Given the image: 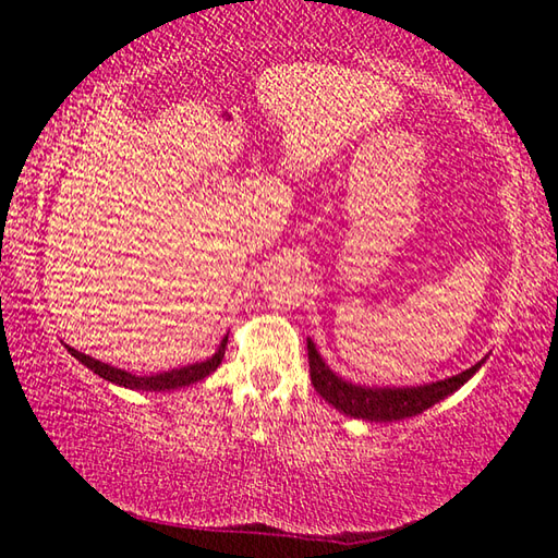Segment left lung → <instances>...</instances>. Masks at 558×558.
I'll return each mask as SVG.
<instances>
[{
	"instance_id": "obj_1",
	"label": "left lung",
	"mask_w": 558,
	"mask_h": 558,
	"mask_svg": "<svg viewBox=\"0 0 558 558\" xmlns=\"http://www.w3.org/2000/svg\"><path fill=\"white\" fill-rule=\"evenodd\" d=\"M307 359H310V379L317 393L323 396L327 403H332L339 413L354 415V418L376 421V423H391L401 418H411L418 415L438 401L448 399L452 391H458L480 366L485 364L477 362L470 369L460 372L450 379L423 384V386H359L352 381H344L342 376H337L329 366L323 362V356L313 344V339H307Z\"/></svg>"
}]
</instances>
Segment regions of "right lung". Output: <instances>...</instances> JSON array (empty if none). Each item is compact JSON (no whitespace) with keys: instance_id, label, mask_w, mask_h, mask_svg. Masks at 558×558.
I'll return each instance as SVG.
<instances>
[{"instance_id":"obj_1","label":"right lung","mask_w":558,"mask_h":558,"mask_svg":"<svg viewBox=\"0 0 558 558\" xmlns=\"http://www.w3.org/2000/svg\"><path fill=\"white\" fill-rule=\"evenodd\" d=\"M226 342H229V337L221 339L219 349H216V352L209 359H206V362H196V364L182 366V369H172V372H162V374H149V376H135V374H130L125 369H118V366H110L106 362H98V359L83 354V352H78V349H73V347H69V352L75 359H78L81 364H86L93 374H98L100 379H106L110 384L125 386V389H137V391H172V389H182V386L202 381L211 372L219 369L223 352H226Z\"/></svg>"}]
</instances>
